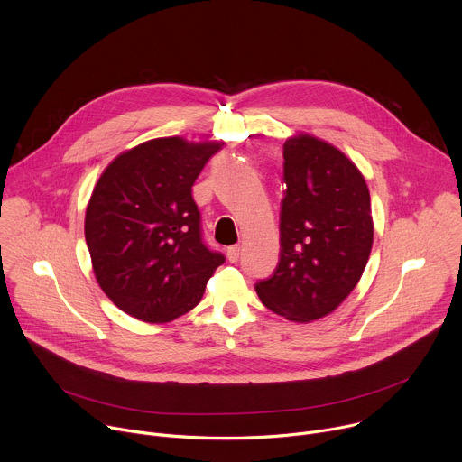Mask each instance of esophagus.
<instances>
[{
  "instance_id": "1",
  "label": "esophagus",
  "mask_w": 462,
  "mask_h": 462,
  "mask_svg": "<svg viewBox=\"0 0 462 462\" xmlns=\"http://www.w3.org/2000/svg\"><path fill=\"white\" fill-rule=\"evenodd\" d=\"M226 255H228V261H230V263H237V259H239V255H241V246H239V245L230 246L228 252H226Z\"/></svg>"
}]
</instances>
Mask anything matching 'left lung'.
Returning <instances> with one entry per match:
<instances>
[{
  "instance_id": "1",
  "label": "left lung",
  "mask_w": 462,
  "mask_h": 462,
  "mask_svg": "<svg viewBox=\"0 0 462 462\" xmlns=\"http://www.w3.org/2000/svg\"><path fill=\"white\" fill-rule=\"evenodd\" d=\"M284 183L273 275L261 302L291 323L330 316L357 286L374 245L370 190L337 146L297 132L284 141Z\"/></svg>"
}]
</instances>
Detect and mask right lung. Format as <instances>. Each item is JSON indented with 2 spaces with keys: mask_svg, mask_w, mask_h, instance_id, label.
<instances>
[{
  "mask_svg": "<svg viewBox=\"0 0 462 462\" xmlns=\"http://www.w3.org/2000/svg\"><path fill=\"white\" fill-rule=\"evenodd\" d=\"M223 141L156 137L116 156L85 212L97 284L125 314L169 323L199 304L225 257L199 232L192 185Z\"/></svg>",
  "mask_w": 462,
  "mask_h": 462,
  "instance_id": "right-lung-1",
  "label": "right lung"
}]
</instances>
